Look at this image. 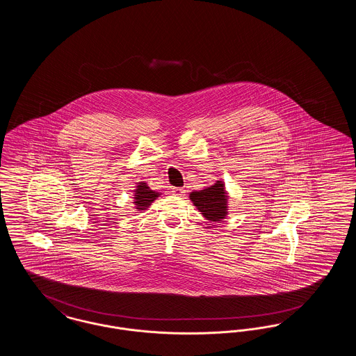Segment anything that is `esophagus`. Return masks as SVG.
<instances>
[{
  "mask_svg": "<svg viewBox=\"0 0 356 356\" xmlns=\"http://www.w3.org/2000/svg\"><path fill=\"white\" fill-rule=\"evenodd\" d=\"M172 193H173L175 196H183V195L186 193V189H184V188H173V189H172Z\"/></svg>",
  "mask_w": 356,
  "mask_h": 356,
  "instance_id": "esophagus-1",
  "label": "esophagus"
}]
</instances>
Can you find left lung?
Returning <instances> with one entry per match:
<instances>
[{
    "label": "left lung",
    "instance_id": "left-lung-1",
    "mask_svg": "<svg viewBox=\"0 0 356 356\" xmlns=\"http://www.w3.org/2000/svg\"><path fill=\"white\" fill-rule=\"evenodd\" d=\"M189 199L207 220L219 222L228 215V196L222 181L189 193Z\"/></svg>",
    "mask_w": 356,
    "mask_h": 356
}]
</instances>
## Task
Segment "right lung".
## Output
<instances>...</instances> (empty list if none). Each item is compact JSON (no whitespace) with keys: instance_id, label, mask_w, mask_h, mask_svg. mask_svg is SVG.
Wrapping results in <instances>:
<instances>
[{"instance_id":"1","label":"right lung","mask_w":356,"mask_h":356,"mask_svg":"<svg viewBox=\"0 0 356 356\" xmlns=\"http://www.w3.org/2000/svg\"><path fill=\"white\" fill-rule=\"evenodd\" d=\"M161 193L154 192L149 186H147V183L141 181L137 183L135 189V203L136 209L137 211H145L147 208H149V205L160 196Z\"/></svg>"}]
</instances>
